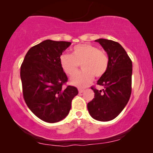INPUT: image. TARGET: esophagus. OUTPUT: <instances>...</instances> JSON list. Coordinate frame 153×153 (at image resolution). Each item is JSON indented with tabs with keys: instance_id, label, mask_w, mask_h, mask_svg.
<instances>
[{
	"instance_id": "1",
	"label": "esophagus",
	"mask_w": 153,
	"mask_h": 153,
	"mask_svg": "<svg viewBox=\"0 0 153 153\" xmlns=\"http://www.w3.org/2000/svg\"><path fill=\"white\" fill-rule=\"evenodd\" d=\"M78 91H79V93H82L83 91H84V89L83 88H78Z\"/></svg>"
}]
</instances>
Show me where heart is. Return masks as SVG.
<instances>
[{
	"mask_svg": "<svg viewBox=\"0 0 153 153\" xmlns=\"http://www.w3.org/2000/svg\"><path fill=\"white\" fill-rule=\"evenodd\" d=\"M60 67L66 74L71 76L76 71L80 64L84 70L77 73L71 78L72 85L85 87L94 79L103 76L108 67V58L104 51L89 44L74 46L72 54L63 53L60 56Z\"/></svg>",
	"mask_w": 153,
	"mask_h": 153,
	"instance_id": "b5f03b06",
	"label": "heart"
}]
</instances>
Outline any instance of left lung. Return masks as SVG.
I'll return each mask as SVG.
<instances>
[{"instance_id": "obj_1", "label": "left lung", "mask_w": 153, "mask_h": 153, "mask_svg": "<svg viewBox=\"0 0 153 153\" xmlns=\"http://www.w3.org/2000/svg\"><path fill=\"white\" fill-rule=\"evenodd\" d=\"M108 56V70L97 84L102 90L91 86L95 93L88 103L89 114L100 121H109L116 118L128 102L131 93L132 62L123 47L117 42L106 39H96Z\"/></svg>"}]
</instances>
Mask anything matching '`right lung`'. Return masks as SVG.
Masks as SVG:
<instances>
[{"label":"right lung","instance_id":"obj_1","mask_svg":"<svg viewBox=\"0 0 153 153\" xmlns=\"http://www.w3.org/2000/svg\"><path fill=\"white\" fill-rule=\"evenodd\" d=\"M71 42L47 39L31 47L21 65L23 96L30 110L47 123L60 121L68 116L76 87L65 85L68 79L59 57Z\"/></svg>","mask_w":153,"mask_h":153}]
</instances>
